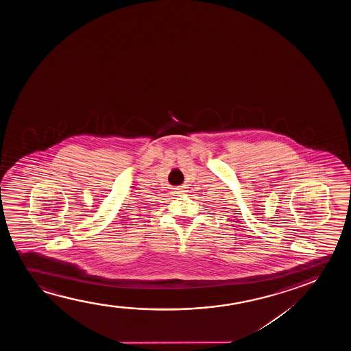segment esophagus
I'll list each match as a JSON object with an SVG mask.
<instances>
[{"mask_svg": "<svg viewBox=\"0 0 351 351\" xmlns=\"http://www.w3.org/2000/svg\"><path fill=\"white\" fill-rule=\"evenodd\" d=\"M183 188H178V193H182Z\"/></svg>", "mask_w": 351, "mask_h": 351, "instance_id": "34e87169", "label": "esophagus"}]
</instances>
